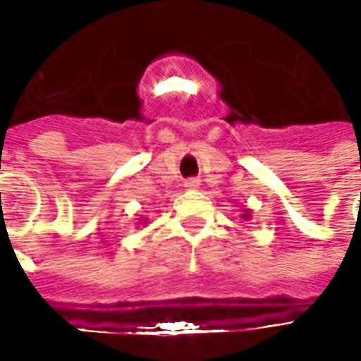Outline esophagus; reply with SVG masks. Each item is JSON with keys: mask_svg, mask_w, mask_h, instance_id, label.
<instances>
[{"mask_svg": "<svg viewBox=\"0 0 361 361\" xmlns=\"http://www.w3.org/2000/svg\"><path fill=\"white\" fill-rule=\"evenodd\" d=\"M199 185H201V181L195 180V178H191V180L185 181V189H188V191H195V189H199Z\"/></svg>", "mask_w": 361, "mask_h": 361, "instance_id": "esophagus-1", "label": "esophagus"}]
</instances>
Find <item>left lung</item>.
<instances>
[{
	"instance_id": "8db88e82",
	"label": "left lung",
	"mask_w": 361,
	"mask_h": 361,
	"mask_svg": "<svg viewBox=\"0 0 361 361\" xmlns=\"http://www.w3.org/2000/svg\"><path fill=\"white\" fill-rule=\"evenodd\" d=\"M242 219L243 220H250L251 219V211H250V209H243V211H242Z\"/></svg>"
}]
</instances>
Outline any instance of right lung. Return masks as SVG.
<instances>
[{"mask_svg":"<svg viewBox=\"0 0 361 361\" xmlns=\"http://www.w3.org/2000/svg\"><path fill=\"white\" fill-rule=\"evenodd\" d=\"M139 222H142V224H147V219H145V220H141V219H139Z\"/></svg>","mask_w":361,"mask_h":361,"instance_id":"add662e5","label":"right lung"}]
</instances>
